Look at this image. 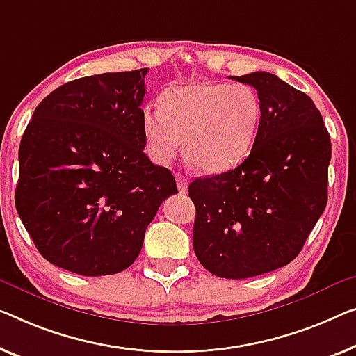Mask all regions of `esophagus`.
<instances>
[{"instance_id": "esophagus-1", "label": "esophagus", "mask_w": 356, "mask_h": 356, "mask_svg": "<svg viewBox=\"0 0 356 356\" xmlns=\"http://www.w3.org/2000/svg\"><path fill=\"white\" fill-rule=\"evenodd\" d=\"M176 182H177V188H179V193L185 195L187 193V187H188V180L185 179L182 174H176Z\"/></svg>"}]
</instances>
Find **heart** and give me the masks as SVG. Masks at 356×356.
<instances>
[{
  "label": "heart",
  "mask_w": 356,
  "mask_h": 356,
  "mask_svg": "<svg viewBox=\"0 0 356 356\" xmlns=\"http://www.w3.org/2000/svg\"><path fill=\"white\" fill-rule=\"evenodd\" d=\"M262 105L248 84L193 83L168 89L161 110L145 108L144 137L150 155L168 163L182 148L188 163L203 172L229 171L254 145Z\"/></svg>",
  "instance_id": "heart-1"
}]
</instances>
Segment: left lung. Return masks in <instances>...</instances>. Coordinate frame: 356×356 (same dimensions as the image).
I'll list each match as a JSON object with an SVG mask.
<instances>
[{
  "mask_svg": "<svg viewBox=\"0 0 356 356\" xmlns=\"http://www.w3.org/2000/svg\"><path fill=\"white\" fill-rule=\"evenodd\" d=\"M257 91L261 124L251 153L232 171L188 185L193 249L220 278L243 280L284 267L327 203L331 139L314 100L267 72L235 76Z\"/></svg>",
  "mask_w": 356,
  "mask_h": 356,
  "instance_id": "8db88e82",
  "label": "left lung"
}]
</instances>
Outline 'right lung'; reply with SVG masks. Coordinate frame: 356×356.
I'll return each instance as SVG.
<instances>
[{
  "label": "right lung",
  "mask_w": 356,
  "mask_h": 356,
  "mask_svg": "<svg viewBox=\"0 0 356 356\" xmlns=\"http://www.w3.org/2000/svg\"><path fill=\"white\" fill-rule=\"evenodd\" d=\"M147 68L62 84L35 108L19 147L15 208L47 262L84 277L126 270L171 171L144 153Z\"/></svg>",
  "instance_id": "1"
}]
</instances>
